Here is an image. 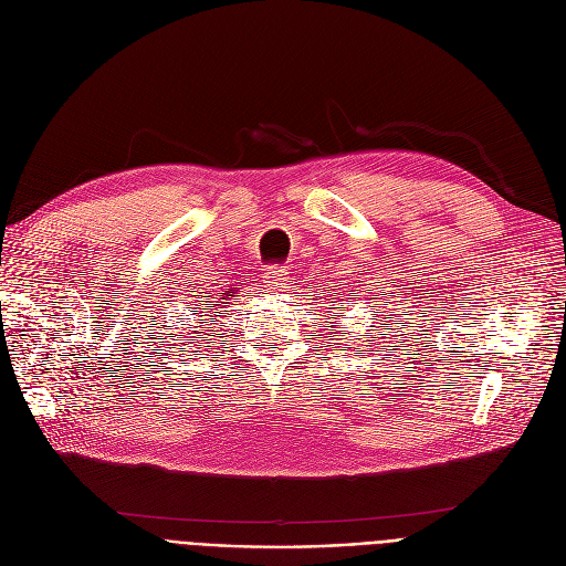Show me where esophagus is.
Listing matches in <instances>:
<instances>
[{
    "instance_id": "esophagus-1",
    "label": "esophagus",
    "mask_w": 566,
    "mask_h": 566,
    "mask_svg": "<svg viewBox=\"0 0 566 566\" xmlns=\"http://www.w3.org/2000/svg\"><path fill=\"white\" fill-rule=\"evenodd\" d=\"M289 282V273L284 271V268H271V273L265 275V289L268 291H282Z\"/></svg>"
}]
</instances>
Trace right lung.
Wrapping results in <instances>:
<instances>
[{"label":"right lung","instance_id":"obj_1","mask_svg":"<svg viewBox=\"0 0 566 566\" xmlns=\"http://www.w3.org/2000/svg\"><path fill=\"white\" fill-rule=\"evenodd\" d=\"M235 291H238V289H235V286H231V289H227V291H222V293H211V295H203V298L199 301V305H197L195 310H197L201 316H203V312H201V310H207L201 308V304L212 305V310L208 312H213V310H222V307H227V305H229V301H233V298H235ZM216 314H220V312H216ZM199 321H201V318H199Z\"/></svg>","mask_w":566,"mask_h":566}]
</instances>
